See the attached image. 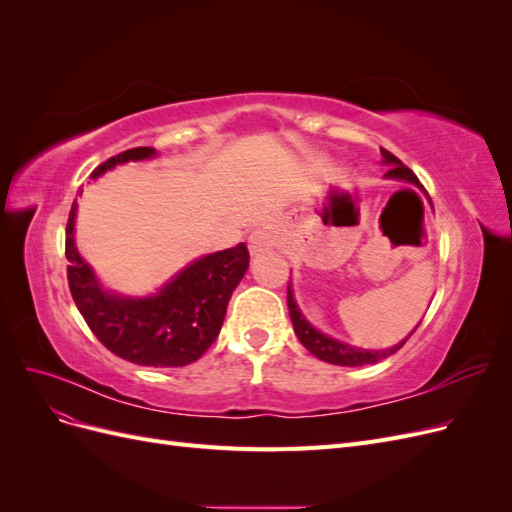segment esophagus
<instances>
[{
	"instance_id": "esophagus-1",
	"label": "esophagus",
	"mask_w": 512,
	"mask_h": 512,
	"mask_svg": "<svg viewBox=\"0 0 512 512\" xmlns=\"http://www.w3.org/2000/svg\"><path fill=\"white\" fill-rule=\"evenodd\" d=\"M275 245V232L271 228H256L250 235V252L260 254Z\"/></svg>"
}]
</instances>
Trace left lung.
<instances>
[{
    "label": "left lung",
    "mask_w": 512,
    "mask_h": 512,
    "mask_svg": "<svg viewBox=\"0 0 512 512\" xmlns=\"http://www.w3.org/2000/svg\"><path fill=\"white\" fill-rule=\"evenodd\" d=\"M380 153L384 158V164H391V168L386 170V177L391 179H404V181H410L414 185H418V188H423L421 181H418V177L412 173V170L408 166L401 164L399 158H395L391 151H386L380 147ZM288 312H290V320H292V327H294V333H297L299 342L312 352L314 356H318L320 361H327L331 365H344V367H361V365H371V363H378L382 359H386V356L395 354L401 346H404L408 342V337L416 331H412L404 342L397 344L395 348H389V350H363V348H352L348 344H342L337 342V339L324 335L320 331H316L312 324H309L303 314L299 312V305L294 303V297H292V290H290V284H288Z\"/></svg>",
    "instance_id": "1"
}]
</instances>
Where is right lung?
I'll use <instances>...</instances> for the list:
<instances>
[{
    "instance_id": "add662e5",
    "label": "right lung",
    "mask_w": 512,
    "mask_h": 512,
    "mask_svg": "<svg viewBox=\"0 0 512 512\" xmlns=\"http://www.w3.org/2000/svg\"><path fill=\"white\" fill-rule=\"evenodd\" d=\"M151 147L121 151L100 164L94 175L128 160L153 156ZM72 203L66 224L68 286L72 299L100 344L130 363L145 367H183L198 361L218 337L232 292L250 265L245 243L200 258L173 282L147 299L106 294L74 247Z\"/></svg>"
}]
</instances>
